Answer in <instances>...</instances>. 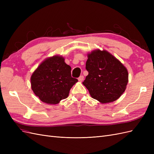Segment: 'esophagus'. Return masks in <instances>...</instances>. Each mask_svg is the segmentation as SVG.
I'll return each mask as SVG.
<instances>
[{
	"label": "esophagus",
	"mask_w": 154,
	"mask_h": 154,
	"mask_svg": "<svg viewBox=\"0 0 154 154\" xmlns=\"http://www.w3.org/2000/svg\"><path fill=\"white\" fill-rule=\"evenodd\" d=\"M83 79H84V76H83V75H81L80 77L78 78V80L80 82H82L83 80Z\"/></svg>",
	"instance_id": "1"
}]
</instances>
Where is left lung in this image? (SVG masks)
I'll list each match as a JSON object with an SVG mask.
<instances>
[{"instance_id":"obj_1","label":"left lung","mask_w":154,"mask_h":154,"mask_svg":"<svg viewBox=\"0 0 154 154\" xmlns=\"http://www.w3.org/2000/svg\"><path fill=\"white\" fill-rule=\"evenodd\" d=\"M85 68L88 72L83 82L92 98L102 103L118 100L128 82L127 69L106 51H93L88 54Z\"/></svg>"}]
</instances>
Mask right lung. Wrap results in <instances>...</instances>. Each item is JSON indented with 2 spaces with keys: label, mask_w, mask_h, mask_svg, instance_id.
Returning <instances> with one entry per match:
<instances>
[{
  "label": "right lung",
  "mask_w": 154,
  "mask_h": 154,
  "mask_svg": "<svg viewBox=\"0 0 154 154\" xmlns=\"http://www.w3.org/2000/svg\"><path fill=\"white\" fill-rule=\"evenodd\" d=\"M71 67L59 56L42 63L31 77V88L39 99L48 104H57L67 98L71 87L78 82L71 76Z\"/></svg>",
  "instance_id": "1"
}]
</instances>
